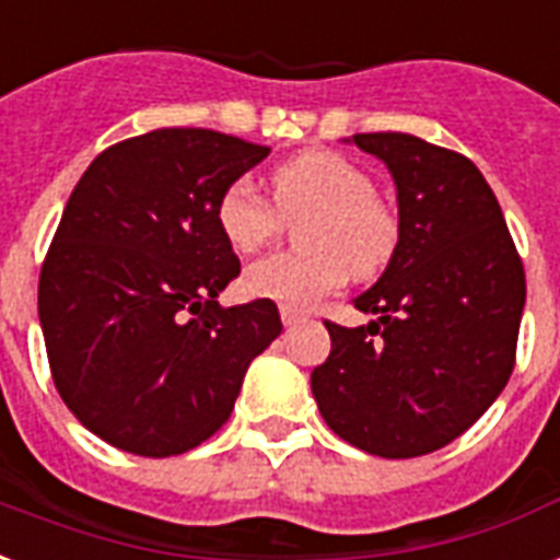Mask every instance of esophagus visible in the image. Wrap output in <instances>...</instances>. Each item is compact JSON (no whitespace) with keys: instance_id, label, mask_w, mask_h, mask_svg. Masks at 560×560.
<instances>
[{"instance_id":"1","label":"esophagus","mask_w":560,"mask_h":560,"mask_svg":"<svg viewBox=\"0 0 560 560\" xmlns=\"http://www.w3.org/2000/svg\"><path fill=\"white\" fill-rule=\"evenodd\" d=\"M280 318H283L285 327H294V324H301L306 315L301 310H294V306H280Z\"/></svg>"}]
</instances>
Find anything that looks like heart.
<instances>
[{"instance_id": "b5f03b06", "label": "heart", "mask_w": 560, "mask_h": 560, "mask_svg": "<svg viewBox=\"0 0 560 560\" xmlns=\"http://www.w3.org/2000/svg\"><path fill=\"white\" fill-rule=\"evenodd\" d=\"M271 203L248 177L224 186L215 201V224L236 250H257L280 231V215L298 221L292 254L254 259L242 289L259 301L310 310L345 285L350 271L374 277L388 266L400 242V221L374 195V180L341 154L306 151L271 175Z\"/></svg>"}]
</instances>
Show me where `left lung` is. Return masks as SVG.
Listing matches in <instances>:
<instances>
[{
    "mask_svg": "<svg viewBox=\"0 0 560 560\" xmlns=\"http://www.w3.org/2000/svg\"><path fill=\"white\" fill-rule=\"evenodd\" d=\"M397 186L400 242L353 306L376 320L329 329L312 371L320 418L348 444L415 458L482 418L514 371L526 275L482 172L411 133H357Z\"/></svg>",
    "mask_w": 560,
    "mask_h": 560,
    "instance_id": "obj_1",
    "label": "left lung"
}]
</instances>
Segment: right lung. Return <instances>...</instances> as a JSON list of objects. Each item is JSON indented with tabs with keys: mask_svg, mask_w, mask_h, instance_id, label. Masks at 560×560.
Segmentation results:
<instances>
[{
	"mask_svg": "<svg viewBox=\"0 0 560 560\" xmlns=\"http://www.w3.org/2000/svg\"><path fill=\"white\" fill-rule=\"evenodd\" d=\"M268 151L160 128L104 149L69 195L37 312L55 388L107 444L166 458L215 435L248 365L280 336L275 301L219 306L240 259L215 201Z\"/></svg>",
	"mask_w": 560,
	"mask_h": 560,
	"instance_id": "1",
	"label": "right lung"
}]
</instances>
